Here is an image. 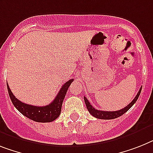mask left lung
<instances>
[{"instance_id": "8db88e82", "label": "left lung", "mask_w": 153, "mask_h": 153, "mask_svg": "<svg viewBox=\"0 0 153 153\" xmlns=\"http://www.w3.org/2000/svg\"><path fill=\"white\" fill-rule=\"evenodd\" d=\"M142 88H140V90L137 92V95L135 96V98H134L133 101L130 103L129 105H127V106L125 108H122L120 110H117V111H113V112H109V111H102V110H98V109H95L94 107L92 106L90 104V102H88V100L87 99L86 97H84V102H85L86 106H87V108L88 110L89 111V113H91V115H92L93 117H96L98 119H102V120H113L116 119L117 117H120L123 114H124L126 112L129 110L131 107L133 106V105L137 102V98L139 97L140 93L142 91Z\"/></svg>"}]
</instances>
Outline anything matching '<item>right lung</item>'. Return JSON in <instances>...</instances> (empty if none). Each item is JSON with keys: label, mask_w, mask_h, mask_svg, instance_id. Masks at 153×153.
I'll return each mask as SVG.
<instances>
[{"label": "right lung", "mask_w": 153, "mask_h": 153, "mask_svg": "<svg viewBox=\"0 0 153 153\" xmlns=\"http://www.w3.org/2000/svg\"><path fill=\"white\" fill-rule=\"evenodd\" d=\"M73 81H74V79H71L63 84L53 102L45 106H35V105H31L22 102L17 99L12 94L7 84V88L10 98L13 103L14 106L22 115L36 122L48 123V122L54 121L59 117V115L61 113L62 102L65 98L68 88Z\"/></svg>", "instance_id": "add662e5"}]
</instances>
